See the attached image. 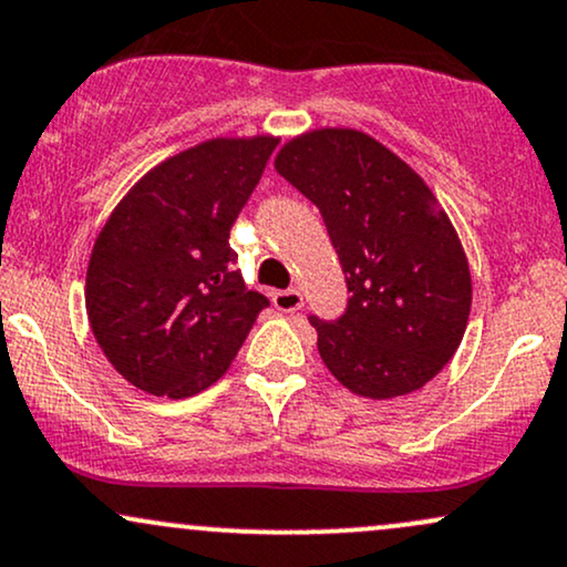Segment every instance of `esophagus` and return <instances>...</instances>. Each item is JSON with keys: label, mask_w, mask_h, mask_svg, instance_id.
Listing matches in <instances>:
<instances>
[{"label": "esophagus", "mask_w": 567, "mask_h": 567, "mask_svg": "<svg viewBox=\"0 0 567 567\" xmlns=\"http://www.w3.org/2000/svg\"><path fill=\"white\" fill-rule=\"evenodd\" d=\"M272 305H276L281 312H295L305 305L302 295H299V289H286V291H276L272 295Z\"/></svg>", "instance_id": "1"}]
</instances>
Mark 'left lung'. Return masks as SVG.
<instances>
[{
  "label": "left lung",
  "instance_id": "8db88e82",
  "mask_svg": "<svg viewBox=\"0 0 567 567\" xmlns=\"http://www.w3.org/2000/svg\"><path fill=\"white\" fill-rule=\"evenodd\" d=\"M276 169L318 206L348 281L344 316H310L326 369L374 401L424 388L454 358L472 305L462 241L427 183L358 130L305 132Z\"/></svg>",
  "mask_w": 567,
  "mask_h": 567
}]
</instances>
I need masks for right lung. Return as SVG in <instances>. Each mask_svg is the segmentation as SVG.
<instances>
[{
    "mask_svg": "<svg viewBox=\"0 0 567 567\" xmlns=\"http://www.w3.org/2000/svg\"><path fill=\"white\" fill-rule=\"evenodd\" d=\"M278 140L217 137L166 158L111 212L86 268V316L113 369L190 398L228 371L268 297L228 238Z\"/></svg>",
    "mask_w": 567,
    "mask_h": 567,
    "instance_id": "right-lung-1",
    "label": "right lung"
}]
</instances>
